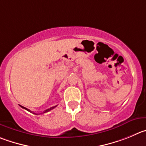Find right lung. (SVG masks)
<instances>
[{"label": "right lung", "instance_id": "1", "mask_svg": "<svg viewBox=\"0 0 146 146\" xmlns=\"http://www.w3.org/2000/svg\"><path fill=\"white\" fill-rule=\"evenodd\" d=\"M20 106H21V105H20ZM57 107V106H54V107H50V109H47V110H46L45 111H43V112H42V113H39V114H36V113H35V112H33V114H43V113L48 112V111H50V110H53V109H54V108H55V107ZM21 107H22V108H23V109H24V110H27V111H30L29 110H28V109H27V108H26V107H22V106H21Z\"/></svg>", "mask_w": 146, "mask_h": 146}]
</instances>
